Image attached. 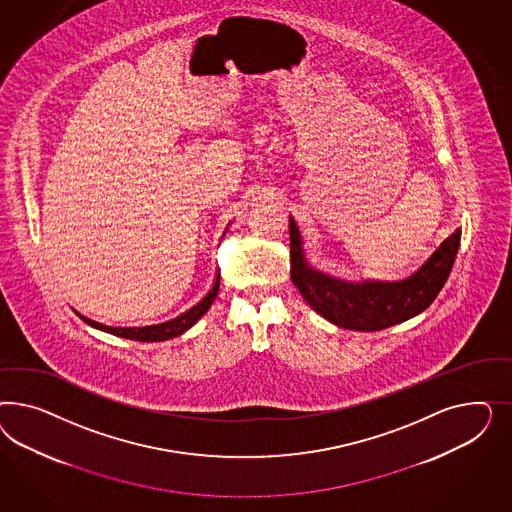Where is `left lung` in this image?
<instances>
[{
    "instance_id": "8db88e82",
    "label": "left lung",
    "mask_w": 512,
    "mask_h": 512,
    "mask_svg": "<svg viewBox=\"0 0 512 512\" xmlns=\"http://www.w3.org/2000/svg\"><path fill=\"white\" fill-rule=\"evenodd\" d=\"M289 231L291 279L302 298L332 325L360 332L400 325L428 310L449 279L462 238V231L456 229L407 278L349 281L334 278L308 263L302 234L293 216H289Z\"/></svg>"
}]
</instances>
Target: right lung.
Segmentation results:
<instances>
[{
	"instance_id": "right-lung-1",
	"label": "right lung",
	"mask_w": 512,
	"mask_h": 512,
	"mask_svg": "<svg viewBox=\"0 0 512 512\" xmlns=\"http://www.w3.org/2000/svg\"><path fill=\"white\" fill-rule=\"evenodd\" d=\"M225 233H227V231H225ZM217 291H219V272H217L216 279H214V283H212V289H210L206 295L202 296L201 300H199L195 306H191L189 310L184 311V313L178 315V317H174L171 321H165V323H159V325L125 326V328H122V326H105L101 325V323H95V321L84 317V315H80L78 311L77 315L84 323H88V325L93 326V328L103 330V332H109L112 336L125 338V340L148 341V343H150V341L172 340V338L184 334L186 330H189L191 326L195 325V323L201 319L206 311L210 310L212 302L216 300Z\"/></svg>"
}]
</instances>
